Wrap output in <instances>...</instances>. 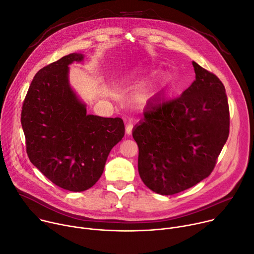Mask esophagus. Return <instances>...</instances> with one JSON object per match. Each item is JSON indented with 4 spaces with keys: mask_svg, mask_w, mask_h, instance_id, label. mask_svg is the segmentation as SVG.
<instances>
[{
    "mask_svg": "<svg viewBox=\"0 0 254 254\" xmlns=\"http://www.w3.org/2000/svg\"><path fill=\"white\" fill-rule=\"evenodd\" d=\"M131 131H132V124H127V127H126V132H127V134H130L131 133Z\"/></svg>",
    "mask_w": 254,
    "mask_h": 254,
    "instance_id": "obj_1",
    "label": "esophagus"
}]
</instances>
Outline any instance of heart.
<instances>
[{
	"label": "heart",
	"mask_w": 254,
	"mask_h": 254,
	"mask_svg": "<svg viewBox=\"0 0 254 254\" xmlns=\"http://www.w3.org/2000/svg\"><path fill=\"white\" fill-rule=\"evenodd\" d=\"M144 97H145V95H142V96H141V99H144Z\"/></svg>",
	"instance_id": "heart-1"
}]
</instances>
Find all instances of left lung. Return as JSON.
Wrapping results in <instances>:
<instances>
[{"instance_id": "8db88e82", "label": "left lung", "mask_w": 254, "mask_h": 254, "mask_svg": "<svg viewBox=\"0 0 254 254\" xmlns=\"http://www.w3.org/2000/svg\"><path fill=\"white\" fill-rule=\"evenodd\" d=\"M192 65L193 83L175 99L152 103L132 130L141 179L162 195L190 189L209 176L229 135L223 83L195 62Z\"/></svg>"}]
</instances>
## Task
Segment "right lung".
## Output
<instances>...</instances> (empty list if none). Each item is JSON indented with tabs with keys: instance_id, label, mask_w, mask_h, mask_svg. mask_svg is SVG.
Segmentation results:
<instances>
[{
	"instance_id": "obj_1",
	"label": "right lung",
	"mask_w": 254,
	"mask_h": 254,
	"mask_svg": "<svg viewBox=\"0 0 254 254\" xmlns=\"http://www.w3.org/2000/svg\"><path fill=\"white\" fill-rule=\"evenodd\" d=\"M70 54L42 67L33 78L21 112L30 162L56 186L84 191L103 173L111 149L125 135L120 118L87 114L68 82V64L82 62Z\"/></svg>"
}]
</instances>
